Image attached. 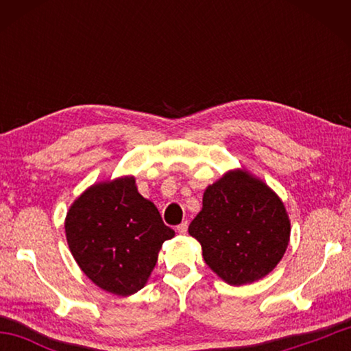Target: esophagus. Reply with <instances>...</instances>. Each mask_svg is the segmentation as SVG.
<instances>
[{
  "label": "esophagus",
  "mask_w": 351,
  "mask_h": 351,
  "mask_svg": "<svg viewBox=\"0 0 351 351\" xmlns=\"http://www.w3.org/2000/svg\"><path fill=\"white\" fill-rule=\"evenodd\" d=\"M187 228H189L187 221H184V223H181L180 226H176V232H178V234H186V232H187Z\"/></svg>",
  "instance_id": "34e87169"
}]
</instances>
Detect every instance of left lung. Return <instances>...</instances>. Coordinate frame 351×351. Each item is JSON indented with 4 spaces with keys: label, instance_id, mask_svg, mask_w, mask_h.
<instances>
[{
    "label": "left lung",
    "instance_id": "obj_1",
    "mask_svg": "<svg viewBox=\"0 0 351 351\" xmlns=\"http://www.w3.org/2000/svg\"><path fill=\"white\" fill-rule=\"evenodd\" d=\"M289 232L280 198L241 170L206 189L203 209L189 226L209 268L234 287L269 274L287 251Z\"/></svg>",
    "mask_w": 351,
    "mask_h": 351
}]
</instances>
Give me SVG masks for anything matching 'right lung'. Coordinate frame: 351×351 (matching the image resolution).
Wrapping results in <instances>:
<instances>
[{
	"label": "right lung",
	"instance_id": "add662e5",
	"mask_svg": "<svg viewBox=\"0 0 351 351\" xmlns=\"http://www.w3.org/2000/svg\"><path fill=\"white\" fill-rule=\"evenodd\" d=\"M64 230L80 269L117 295L144 288L162 243L175 235L156 206L138 192L133 176L88 189L71 206Z\"/></svg>",
	"mask_w": 351,
	"mask_h": 351
}]
</instances>
